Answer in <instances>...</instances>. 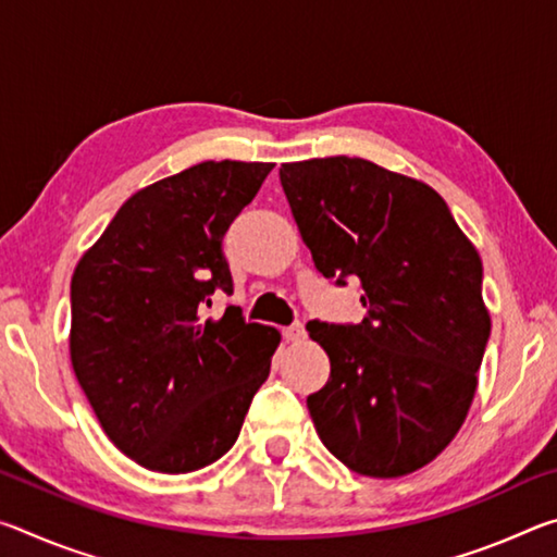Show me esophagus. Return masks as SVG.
Returning <instances> with one entry per match:
<instances>
[{"instance_id": "34e87169", "label": "esophagus", "mask_w": 557, "mask_h": 557, "mask_svg": "<svg viewBox=\"0 0 557 557\" xmlns=\"http://www.w3.org/2000/svg\"><path fill=\"white\" fill-rule=\"evenodd\" d=\"M282 334H285L287 342H301V338L307 336V332H305V324H301V322H295V324L285 326V329H282Z\"/></svg>"}]
</instances>
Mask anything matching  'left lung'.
Listing matches in <instances>:
<instances>
[{"instance_id":"left-lung-1","label":"left lung","mask_w":557,"mask_h":557,"mask_svg":"<svg viewBox=\"0 0 557 557\" xmlns=\"http://www.w3.org/2000/svg\"><path fill=\"white\" fill-rule=\"evenodd\" d=\"M314 268L361 282V324H307L332 375L307 398L319 440L356 474L425 467L457 435L492 334L482 260L428 184L366 159L280 166Z\"/></svg>"}]
</instances>
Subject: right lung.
<instances>
[{"label": "right lung", "instance_id": "obj_1", "mask_svg": "<svg viewBox=\"0 0 557 557\" xmlns=\"http://www.w3.org/2000/svg\"><path fill=\"white\" fill-rule=\"evenodd\" d=\"M275 164L203 162L122 203L71 280V361L112 445L145 469L186 474L240 435L270 375L277 329L245 322L223 235Z\"/></svg>", "mask_w": 557, "mask_h": 557}]
</instances>
